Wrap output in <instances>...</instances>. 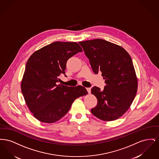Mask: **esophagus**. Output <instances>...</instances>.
Returning a JSON list of instances; mask_svg holds the SVG:
<instances>
[{
  "instance_id": "esophagus-1",
  "label": "esophagus",
  "mask_w": 159,
  "mask_h": 159,
  "mask_svg": "<svg viewBox=\"0 0 159 159\" xmlns=\"http://www.w3.org/2000/svg\"><path fill=\"white\" fill-rule=\"evenodd\" d=\"M86 90L88 91V93H91V88H86Z\"/></svg>"
}]
</instances>
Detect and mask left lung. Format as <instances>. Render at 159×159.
<instances>
[{
  "mask_svg": "<svg viewBox=\"0 0 159 159\" xmlns=\"http://www.w3.org/2000/svg\"><path fill=\"white\" fill-rule=\"evenodd\" d=\"M95 74L105 79L103 91L94 86L92 94L98 104L91 113L104 121H113L125 113L136 96L138 79L132 60L121 46L97 39L80 42Z\"/></svg>",
  "mask_w": 159,
  "mask_h": 159,
  "instance_id": "obj_1",
  "label": "left lung"
}]
</instances>
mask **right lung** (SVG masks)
Returning a JSON list of instances; mask_svg holds the SVG:
<instances>
[{
	"label": "right lung",
	"mask_w": 159,
	"mask_h": 159,
	"mask_svg": "<svg viewBox=\"0 0 159 159\" xmlns=\"http://www.w3.org/2000/svg\"><path fill=\"white\" fill-rule=\"evenodd\" d=\"M76 42H55L33 53L27 62L21 83L25 102L38 120L52 123L68 113L76 99L88 93L82 86L57 84L65 74L67 61L79 52Z\"/></svg>",
	"instance_id": "right-lung-1"
}]
</instances>
